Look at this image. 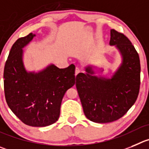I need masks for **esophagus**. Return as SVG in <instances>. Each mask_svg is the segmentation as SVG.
I'll return each mask as SVG.
<instances>
[{
  "label": "esophagus",
  "mask_w": 149,
  "mask_h": 149,
  "mask_svg": "<svg viewBox=\"0 0 149 149\" xmlns=\"http://www.w3.org/2000/svg\"><path fill=\"white\" fill-rule=\"evenodd\" d=\"M79 72H80V70H79V68H76V70H75V75H76V76H77L78 74H79Z\"/></svg>",
  "instance_id": "obj_1"
}]
</instances>
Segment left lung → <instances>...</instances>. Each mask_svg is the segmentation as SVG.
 Masks as SVG:
<instances>
[{
    "label": "left lung",
    "instance_id": "8db88e82",
    "mask_svg": "<svg viewBox=\"0 0 149 149\" xmlns=\"http://www.w3.org/2000/svg\"><path fill=\"white\" fill-rule=\"evenodd\" d=\"M110 45H115L122 56V63L111 79L87 73L76 76V86L85 116L95 123H109L123 117L135 103L140 85L138 53L122 33L112 29Z\"/></svg>",
    "mask_w": 149,
    "mask_h": 149
}]
</instances>
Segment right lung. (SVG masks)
Returning <instances> with one entry per match:
<instances>
[{"mask_svg":"<svg viewBox=\"0 0 149 149\" xmlns=\"http://www.w3.org/2000/svg\"><path fill=\"white\" fill-rule=\"evenodd\" d=\"M34 37L30 33L12 45L4 67V93L9 107L23 123L42 127L59 119L64 95L75 84V68L51 65L39 73L26 71L23 48Z\"/></svg>","mask_w":149,"mask_h":149,"instance_id":"add662e5","label":"right lung"}]
</instances>
